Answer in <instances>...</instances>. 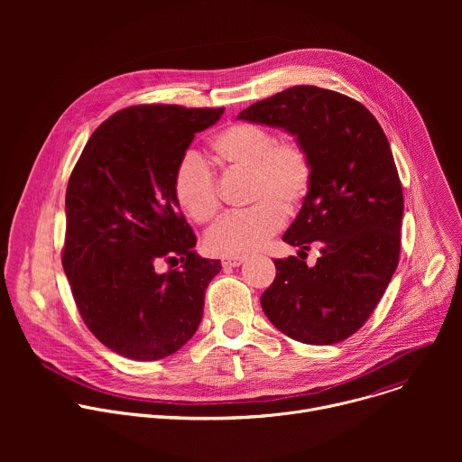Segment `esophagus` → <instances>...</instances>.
Returning <instances> with one entry per match:
<instances>
[{
	"label": "esophagus",
	"instance_id": "obj_1",
	"mask_svg": "<svg viewBox=\"0 0 462 462\" xmlns=\"http://www.w3.org/2000/svg\"><path fill=\"white\" fill-rule=\"evenodd\" d=\"M243 257H223L221 259V265L225 267V269H234V267H239V265H243Z\"/></svg>",
	"mask_w": 462,
	"mask_h": 462
}]
</instances>
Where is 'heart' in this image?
Returning a JSON list of instances; mask_svg holds the SVG:
<instances>
[{
  "label": "heart",
  "instance_id": "1",
  "mask_svg": "<svg viewBox=\"0 0 462 462\" xmlns=\"http://www.w3.org/2000/svg\"><path fill=\"white\" fill-rule=\"evenodd\" d=\"M210 148L221 168L246 171L245 199L252 207L225 216L207 234L205 248L219 257H246L282 228L285 214L301 207L312 184V161L298 139L276 141L271 129L250 122L225 125ZM171 188L179 208L195 223L217 216V182L197 153L180 157Z\"/></svg>",
  "mask_w": 462,
  "mask_h": 462
}]
</instances>
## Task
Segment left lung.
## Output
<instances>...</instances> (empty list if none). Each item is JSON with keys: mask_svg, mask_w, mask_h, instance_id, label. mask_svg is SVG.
Here are the masks:
<instances>
[{"mask_svg": "<svg viewBox=\"0 0 462 462\" xmlns=\"http://www.w3.org/2000/svg\"><path fill=\"white\" fill-rule=\"evenodd\" d=\"M237 118L282 127L312 161V184L283 241L319 257L274 259L276 280L263 312L292 340L338 344L367 321L401 254L404 197L389 143L360 102L316 86H294L243 109Z\"/></svg>", "mask_w": 462, "mask_h": 462, "instance_id": "obj_1", "label": "left lung"}]
</instances>
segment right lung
<instances>
[{
    "label": "right lung",
    "mask_w": 462,
    "mask_h": 462,
    "mask_svg": "<svg viewBox=\"0 0 462 462\" xmlns=\"http://www.w3.org/2000/svg\"><path fill=\"white\" fill-rule=\"evenodd\" d=\"M223 111L125 107L95 129L69 177L61 265L84 323L120 356H170L201 323L221 263L193 250L171 180L195 134ZM161 260L183 265L161 275Z\"/></svg>",
    "instance_id": "right-lung-1"
}]
</instances>
